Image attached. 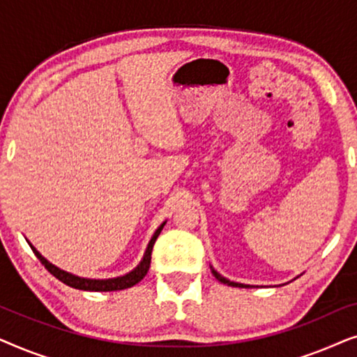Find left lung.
<instances>
[{"instance_id": "8db88e82", "label": "left lung", "mask_w": 357, "mask_h": 357, "mask_svg": "<svg viewBox=\"0 0 357 357\" xmlns=\"http://www.w3.org/2000/svg\"><path fill=\"white\" fill-rule=\"evenodd\" d=\"M213 275L216 276V280H218V281H221L222 284H227V286H232V287H250V286L241 284V282H234V281H229V280H226V278L221 276V275H219L218 271H214V270H213Z\"/></svg>"}]
</instances>
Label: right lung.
<instances>
[{
  "label": "right lung",
  "instance_id": "add662e5",
  "mask_svg": "<svg viewBox=\"0 0 357 357\" xmlns=\"http://www.w3.org/2000/svg\"><path fill=\"white\" fill-rule=\"evenodd\" d=\"M164 224L158 229V231L154 232V236H153V238H151L148 248H146L143 261H141L133 271L128 273V275L120 276V278H114V280H86V278L70 275V273L63 271V270H60V268H56L55 265H52L50 261H47L45 258H43L40 253H38L32 245H31V248L33 250V253H36V257L38 258V260L42 261V265L45 266L47 270L56 278V280L65 282L66 286L75 287V289H81V291H121V289H126V287L138 284V282L146 276V273H148L149 266H151V253H153L154 242H155V238L159 237L160 231H162Z\"/></svg>",
  "mask_w": 357,
  "mask_h": 357
}]
</instances>
